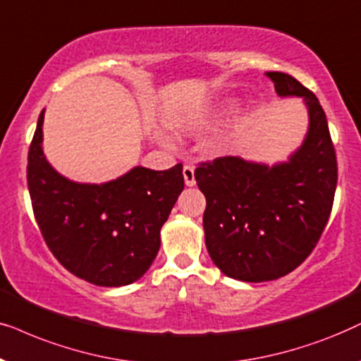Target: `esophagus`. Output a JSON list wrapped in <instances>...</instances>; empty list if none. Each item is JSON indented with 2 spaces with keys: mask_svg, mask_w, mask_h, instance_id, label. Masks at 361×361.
Masks as SVG:
<instances>
[{
  "mask_svg": "<svg viewBox=\"0 0 361 361\" xmlns=\"http://www.w3.org/2000/svg\"><path fill=\"white\" fill-rule=\"evenodd\" d=\"M183 176H185V183H186V186H195V185H196V180H195V166L185 165V168H183Z\"/></svg>",
  "mask_w": 361,
  "mask_h": 361,
  "instance_id": "obj_1",
  "label": "esophagus"
}]
</instances>
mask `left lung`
<instances>
[{
  "label": "left lung",
  "mask_w": 361,
  "mask_h": 361,
  "mask_svg": "<svg viewBox=\"0 0 361 361\" xmlns=\"http://www.w3.org/2000/svg\"><path fill=\"white\" fill-rule=\"evenodd\" d=\"M281 97H302L309 132L287 163L269 168L239 157L200 163L203 228L213 262L244 282L274 281L309 257L324 233L337 188V155L314 92L284 72H267Z\"/></svg>",
  "instance_id": "left-lung-1"
}]
</instances>
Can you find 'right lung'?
Masks as SVG:
<instances>
[{
  "instance_id": "obj_1",
  "label": "right lung",
  "mask_w": 361,
  "mask_h": 361,
  "mask_svg": "<svg viewBox=\"0 0 361 361\" xmlns=\"http://www.w3.org/2000/svg\"><path fill=\"white\" fill-rule=\"evenodd\" d=\"M42 120L44 110L27 153V188L47 247L90 284L138 281L157 257L161 226L185 188L183 165L165 171L135 166L104 185L74 183L47 163Z\"/></svg>"
}]
</instances>
